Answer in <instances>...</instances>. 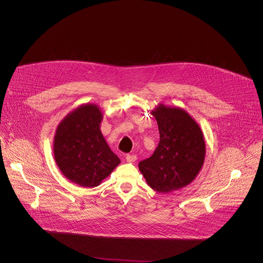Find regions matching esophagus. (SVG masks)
<instances>
[{"instance_id":"obj_1","label":"esophagus","mask_w":263,"mask_h":263,"mask_svg":"<svg viewBox=\"0 0 263 263\" xmlns=\"http://www.w3.org/2000/svg\"><path fill=\"white\" fill-rule=\"evenodd\" d=\"M136 159H137L136 155H131V154L126 155V160H127L128 162H134Z\"/></svg>"}]
</instances>
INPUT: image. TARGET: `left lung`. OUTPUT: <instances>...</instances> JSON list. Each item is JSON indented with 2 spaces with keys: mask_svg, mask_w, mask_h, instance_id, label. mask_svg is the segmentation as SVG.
<instances>
[{
  "mask_svg": "<svg viewBox=\"0 0 263 263\" xmlns=\"http://www.w3.org/2000/svg\"><path fill=\"white\" fill-rule=\"evenodd\" d=\"M151 114L157 121L160 140L153 155L138 168L147 185L158 193H171L192 183L200 173L206 153L203 132L185 110L157 106Z\"/></svg>",
  "mask_w": 263,
  "mask_h": 263,
  "instance_id": "obj_1",
  "label": "left lung"
}]
</instances>
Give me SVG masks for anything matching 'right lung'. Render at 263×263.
I'll list each match as a JSON object with an SVG mask.
<instances>
[{"instance_id": "obj_1", "label": "right lung", "mask_w": 263, "mask_h": 263, "mask_svg": "<svg viewBox=\"0 0 263 263\" xmlns=\"http://www.w3.org/2000/svg\"><path fill=\"white\" fill-rule=\"evenodd\" d=\"M103 115L95 104H85L68 114L54 137V157L61 173L82 187H96L120 163L100 125Z\"/></svg>"}]
</instances>
